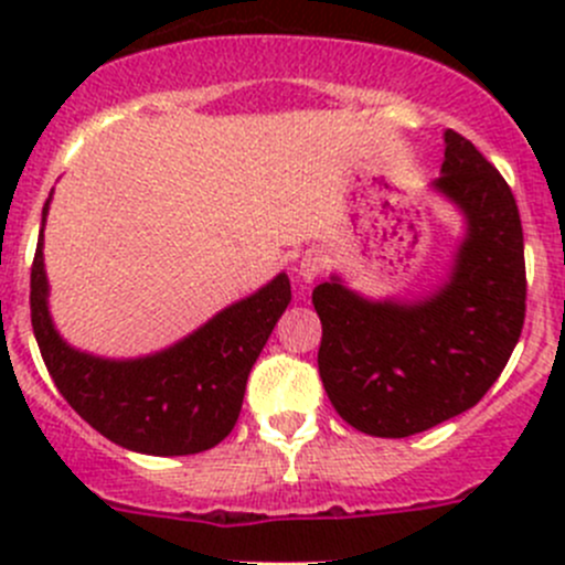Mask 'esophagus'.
<instances>
[{
	"label": "esophagus",
	"instance_id": "34e87169",
	"mask_svg": "<svg viewBox=\"0 0 565 565\" xmlns=\"http://www.w3.org/2000/svg\"><path fill=\"white\" fill-rule=\"evenodd\" d=\"M322 267H324L322 254H319V250H306L303 259H300V265H298V278L303 284H311L315 278H319Z\"/></svg>",
	"mask_w": 565,
	"mask_h": 565
}]
</instances>
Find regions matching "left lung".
I'll use <instances>...</instances> for the list:
<instances>
[{"label":"left lung","instance_id":"left-lung-1","mask_svg":"<svg viewBox=\"0 0 565 565\" xmlns=\"http://www.w3.org/2000/svg\"><path fill=\"white\" fill-rule=\"evenodd\" d=\"M429 191L461 215L446 278L409 298H366L339 273L315 287L319 377L335 413L374 437H409L476 407L525 322V243L498 169L446 130Z\"/></svg>","mask_w":565,"mask_h":565}]
</instances>
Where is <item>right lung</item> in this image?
<instances>
[{
    "instance_id": "add662e5",
    "label": "right lung",
    "mask_w": 565,
    "mask_h": 565,
    "mask_svg": "<svg viewBox=\"0 0 565 565\" xmlns=\"http://www.w3.org/2000/svg\"><path fill=\"white\" fill-rule=\"evenodd\" d=\"M43 207L32 262V330L51 380L93 429L150 457H185L218 446L237 424L248 374L292 300L287 273L221 309L193 333L139 358H104L67 344L49 309Z\"/></svg>"
}]
</instances>
